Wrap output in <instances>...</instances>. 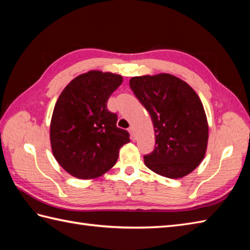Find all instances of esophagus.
<instances>
[{"label": "esophagus", "instance_id": "1", "mask_svg": "<svg viewBox=\"0 0 250 250\" xmlns=\"http://www.w3.org/2000/svg\"><path fill=\"white\" fill-rule=\"evenodd\" d=\"M129 132H130L131 139H132V140H135V131H134L133 126H130V128H129Z\"/></svg>", "mask_w": 250, "mask_h": 250}]
</instances>
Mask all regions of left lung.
Listing matches in <instances>:
<instances>
[{
  "label": "left lung",
  "instance_id": "1",
  "mask_svg": "<svg viewBox=\"0 0 250 250\" xmlns=\"http://www.w3.org/2000/svg\"><path fill=\"white\" fill-rule=\"evenodd\" d=\"M130 88L150 115L156 145L144 156L148 168L167 178H182L203 160L208 125L198 94L171 74L136 76Z\"/></svg>",
  "mask_w": 250,
  "mask_h": 250
}]
</instances>
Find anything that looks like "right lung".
<instances>
[{
  "mask_svg": "<svg viewBox=\"0 0 250 250\" xmlns=\"http://www.w3.org/2000/svg\"><path fill=\"white\" fill-rule=\"evenodd\" d=\"M122 83L113 73L90 71L74 78L61 92L50 124L52 153L72 176L97 178L115 166L119 149L130 142L116 125L107 101Z\"/></svg>",
  "mask_w": 250,
  "mask_h": 250,
  "instance_id": "add662e5",
  "label": "right lung"
}]
</instances>
